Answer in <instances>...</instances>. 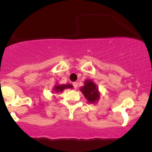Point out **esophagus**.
Segmentation results:
<instances>
[{
    "mask_svg": "<svg viewBox=\"0 0 152 152\" xmlns=\"http://www.w3.org/2000/svg\"><path fill=\"white\" fill-rule=\"evenodd\" d=\"M73 86H74L75 89H76V88H77V87H78L77 82H74V83H73Z\"/></svg>",
    "mask_w": 152,
    "mask_h": 152,
    "instance_id": "34e87169",
    "label": "esophagus"
}]
</instances>
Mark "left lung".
Listing matches in <instances>:
<instances>
[{
  "label": "left lung",
  "instance_id": "obj_1",
  "mask_svg": "<svg viewBox=\"0 0 152 152\" xmlns=\"http://www.w3.org/2000/svg\"><path fill=\"white\" fill-rule=\"evenodd\" d=\"M81 91L87 100L91 103L95 102V101L98 100L99 98L98 88H96L95 83L91 81L88 80L85 81V86L82 87Z\"/></svg>",
  "mask_w": 152,
  "mask_h": 152
}]
</instances>
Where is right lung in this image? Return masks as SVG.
<instances>
[{"instance_id": "1", "label": "right lung", "mask_w": 152, "mask_h": 152, "mask_svg": "<svg viewBox=\"0 0 152 152\" xmlns=\"http://www.w3.org/2000/svg\"><path fill=\"white\" fill-rule=\"evenodd\" d=\"M73 86L71 84H67V85H60V86H55V90L56 92L58 91H62L66 88H72Z\"/></svg>"}]
</instances>
